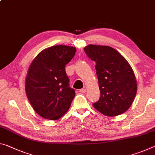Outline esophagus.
I'll return each instance as SVG.
<instances>
[{
  "mask_svg": "<svg viewBox=\"0 0 155 155\" xmlns=\"http://www.w3.org/2000/svg\"><path fill=\"white\" fill-rule=\"evenodd\" d=\"M79 91H80V92H81V93H85L86 92V89L85 88L81 89V90H79Z\"/></svg>",
  "mask_w": 155,
  "mask_h": 155,
  "instance_id": "1",
  "label": "esophagus"
}]
</instances>
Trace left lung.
Segmentation results:
<instances>
[{
  "label": "left lung",
  "instance_id": "left-lung-1",
  "mask_svg": "<svg viewBox=\"0 0 155 155\" xmlns=\"http://www.w3.org/2000/svg\"><path fill=\"white\" fill-rule=\"evenodd\" d=\"M84 51L96 62L101 97L93 106L102 114L116 116L129 109L137 93V81L128 62L108 46L90 44Z\"/></svg>",
  "mask_w": 155,
  "mask_h": 155
}]
</instances>
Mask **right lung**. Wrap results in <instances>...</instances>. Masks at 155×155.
I'll use <instances>...</instances> for the list:
<instances>
[{
  "label": "right lung",
  "mask_w": 155,
  "mask_h": 155,
  "mask_svg": "<svg viewBox=\"0 0 155 155\" xmlns=\"http://www.w3.org/2000/svg\"><path fill=\"white\" fill-rule=\"evenodd\" d=\"M75 52L72 46H51L41 51L30 65L26 94L33 109L44 118L58 120L70 108L75 91L70 87L65 68Z\"/></svg>",
  "instance_id": "add662e5"
}]
</instances>
